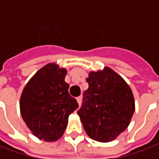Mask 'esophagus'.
Listing matches in <instances>:
<instances>
[{
	"instance_id": "obj_1",
	"label": "esophagus",
	"mask_w": 159,
	"mask_h": 159,
	"mask_svg": "<svg viewBox=\"0 0 159 159\" xmlns=\"http://www.w3.org/2000/svg\"><path fill=\"white\" fill-rule=\"evenodd\" d=\"M77 103H78V105H79V106H81V104H82V97H77Z\"/></svg>"
}]
</instances>
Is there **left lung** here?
Segmentation results:
<instances>
[{
  "mask_svg": "<svg viewBox=\"0 0 159 159\" xmlns=\"http://www.w3.org/2000/svg\"><path fill=\"white\" fill-rule=\"evenodd\" d=\"M89 87L77 111L86 133L94 140L116 139L130 123L135 110L133 92L122 77L108 67L91 72Z\"/></svg>",
  "mask_w": 159,
  "mask_h": 159,
  "instance_id": "1",
  "label": "left lung"
}]
</instances>
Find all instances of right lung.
I'll list each match as a JSON object with an SVG mask.
<instances>
[{"label": "right lung", "mask_w": 159, "mask_h": 159, "mask_svg": "<svg viewBox=\"0 0 159 159\" xmlns=\"http://www.w3.org/2000/svg\"><path fill=\"white\" fill-rule=\"evenodd\" d=\"M67 70L48 63L39 70L24 88L20 109L23 120L34 135L46 142L62 136L68 116L78 107L65 82Z\"/></svg>", "instance_id": "1"}]
</instances>
